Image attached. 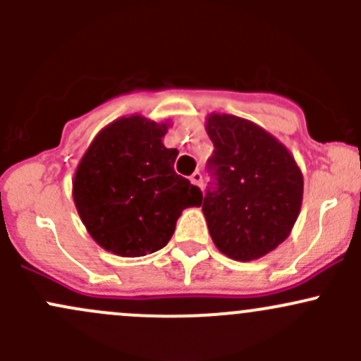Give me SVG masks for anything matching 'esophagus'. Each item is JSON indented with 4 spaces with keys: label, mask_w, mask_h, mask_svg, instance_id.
Instances as JSON below:
<instances>
[{
    "label": "esophagus",
    "mask_w": 361,
    "mask_h": 361,
    "mask_svg": "<svg viewBox=\"0 0 361 361\" xmlns=\"http://www.w3.org/2000/svg\"><path fill=\"white\" fill-rule=\"evenodd\" d=\"M190 181H192V183H194V185H197V187L202 188V181H204V180H202V174L199 173V171H195V173L192 174Z\"/></svg>",
    "instance_id": "esophagus-1"
}]
</instances>
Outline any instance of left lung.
<instances>
[{"instance_id":"left-lung-1","label":"left lung","mask_w":361,"mask_h":361,"mask_svg":"<svg viewBox=\"0 0 361 361\" xmlns=\"http://www.w3.org/2000/svg\"><path fill=\"white\" fill-rule=\"evenodd\" d=\"M211 187L201 201L216 248L239 262L278 248L300 213L304 180L285 145L250 120L207 116Z\"/></svg>"}]
</instances>
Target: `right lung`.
<instances>
[{
    "instance_id": "1",
    "label": "right lung",
    "mask_w": 361,
    "mask_h": 361,
    "mask_svg": "<svg viewBox=\"0 0 361 361\" xmlns=\"http://www.w3.org/2000/svg\"><path fill=\"white\" fill-rule=\"evenodd\" d=\"M169 123L141 115L104 127L76 167L73 199L94 241L120 257H143L169 243L181 211L202 192L174 171L176 148L162 137Z\"/></svg>"
}]
</instances>
